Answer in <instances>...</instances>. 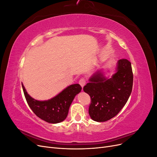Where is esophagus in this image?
I'll use <instances>...</instances> for the list:
<instances>
[{"label":"esophagus","instance_id":"1","mask_svg":"<svg viewBox=\"0 0 157 157\" xmlns=\"http://www.w3.org/2000/svg\"><path fill=\"white\" fill-rule=\"evenodd\" d=\"M78 83L80 84V86H81L83 88V87H84V85L86 84V80H85L84 78H80V79L79 80Z\"/></svg>","mask_w":157,"mask_h":157}]
</instances>
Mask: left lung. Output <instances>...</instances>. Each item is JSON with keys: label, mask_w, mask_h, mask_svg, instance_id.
Wrapping results in <instances>:
<instances>
[{"label": "left lung", "mask_w": 157, "mask_h": 157, "mask_svg": "<svg viewBox=\"0 0 157 157\" xmlns=\"http://www.w3.org/2000/svg\"><path fill=\"white\" fill-rule=\"evenodd\" d=\"M133 86L132 65L126 59L118 61L116 73L107 78L98 71L83 88L91 98L88 113L92 120L105 122L115 117L125 105Z\"/></svg>", "instance_id": "8db88e82"}]
</instances>
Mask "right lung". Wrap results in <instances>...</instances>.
I'll list each match as a JSON object with an SVG mask.
<instances>
[{"instance_id": "right-lung-1", "label": "right lung", "mask_w": 157, "mask_h": 157, "mask_svg": "<svg viewBox=\"0 0 157 157\" xmlns=\"http://www.w3.org/2000/svg\"><path fill=\"white\" fill-rule=\"evenodd\" d=\"M22 84L26 101L35 115L48 123L56 124L63 121L67 117L69 109L82 87L78 84L70 85L53 98L46 101H38L27 94Z\"/></svg>"}]
</instances>
